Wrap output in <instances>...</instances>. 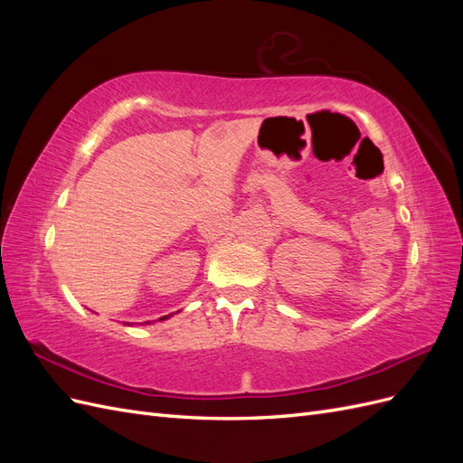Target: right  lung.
Wrapping results in <instances>:
<instances>
[{
	"mask_svg": "<svg viewBox=\"0 0 463 463\" xmlns=\"http://www.w3.org/2000/svg\"><path fill=\"white\" fill-rule=\"evenodd\" d=\"M164 318H165V317H164ZM160 320H162V318H160Z\"/></svg>",
	"mask_w": 463,
	"mask_h": 463,
	"instance_id": "obj_1",
	"label": "right lung"
}]
</instances>
